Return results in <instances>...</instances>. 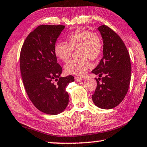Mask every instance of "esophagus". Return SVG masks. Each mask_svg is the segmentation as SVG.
Masks as SVG:
<instances>
[{
	"label": "esophagus",
	"instance_id": "34e87169",
	"mask_svg": "<svg viewBox=\"0 0 147 147\" xmlns=\"http://www.w3.org/2000/svg\"><path fill=\"white\" fill-rule=\"evenodd\" d=\"M76 82H80L81 80H82V78L80 77H75Z\"/></svg>",
	"mask_w": 147,
	"mask_h": 147
}]
</instances>
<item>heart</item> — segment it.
<instances>
[{
	"label": "heart",
	"instance_id": "obj_1",
	"mask_svg": "<svg viewBox=\"0 0 147 147\" xmlns=\"http://www.w3.org/2000/svg\"><path fill=\"white\" fill-rule=\"evenodd\" d=\"M67 43L57 42L54 46L55 56L61 61L69 60L74 50L77 51L78 59L69 61L64 66L67 74L84 76L91 63L88 58L96 59L101 56L103 50L101 39L97 34L86 30H76L66 37Z\"/></svg>",
	"mask_w": 147,
	"mask_h": 147
}]
</instances>
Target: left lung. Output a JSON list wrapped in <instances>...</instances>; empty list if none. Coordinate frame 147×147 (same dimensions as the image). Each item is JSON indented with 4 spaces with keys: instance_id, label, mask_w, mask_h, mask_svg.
Listing matches in <instances>:
<instances>
[{
    "instance_id": "left-lung-1",
    "label": "left lung",
    "mask_w": 147,
    "mask_h": 147,
    "mask_svg": "<svg viewBox=\"0 0 147 147\" xmlns=\"http://www.w3.org/2000/svg\"><path fill=\"white\" fill-rule=\"evenodd\" d=\"M97 29L103 38V57L91 71L99 77L96 78L97 86L92 99L98 107L109 109L117 106L128 91L131 75L130 56L117 34L105 25Z\"/></svg>"
}]
</instances>
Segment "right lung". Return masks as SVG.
I'll return each mask as SVG.
<instances>
[{
  "instance_id": "add662e5",
  "label": "right lung",
  "mask_w": 147,
  "mask_h": 147,
  "mask_svg": "<svg viewBox=\"0 0 147 147\" xmlns=\"http://www.w3.org/2000/svg\"><path fill=\"white\" fill-rule=\"evenodd\" d=\"M64 28L38 26L28 36L20 52V72L28 96L38 110L48 115L59 114L67 107L69 95L65 88L74 81L72 76L61 77L62 68L54 53L57 38Z\"/></svg>"
}]
</instances>
